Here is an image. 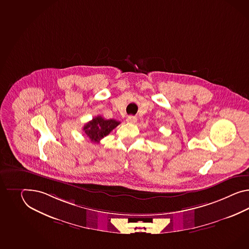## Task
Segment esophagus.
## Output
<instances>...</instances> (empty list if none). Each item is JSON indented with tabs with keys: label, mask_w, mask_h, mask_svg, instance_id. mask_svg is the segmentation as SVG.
I'll return each instance as SVG.
<instances>
[{
	"label": "esophagus",
	"mask_w": 249,
	"mask_h": 249,
	"mask_svg": "<svg viewBox=\"0 0 249 249\" xmlns=\"http://www.w3.org/2000/svg\"><path fill=\"white\" fill-rule=\"evenodd\" d=\"M138 121V119L135 117V116H128L127 119V122H129V123H136Z\"/></svg>",
	"instance_id": "34e87169"
}]
</instances>
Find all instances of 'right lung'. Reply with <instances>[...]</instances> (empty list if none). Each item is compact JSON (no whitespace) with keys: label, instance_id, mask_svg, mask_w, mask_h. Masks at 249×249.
<instances>
[{"label":"right lung","instance_id":"1","mask_svg":"<svg viewBox=\"0 0 249 249\" xmlns=\"http://www.w3.org/2000/svg\"><path fill=\"white\" fill-rule=\"evenodd\" d=\"M121 122L116 120H105L102 116L93 118L91 122L86 123L84 126V131L91 142L99 143L100 140L109 135Z\"/></svg>","mask_w":249,"mask_h":249}]
</instances>
